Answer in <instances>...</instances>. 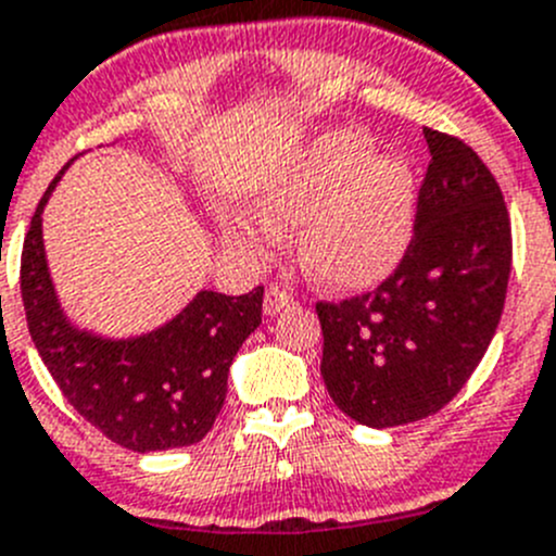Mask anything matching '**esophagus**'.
Segmentation results:
<instances>
[{"mask_svg":"<svg viewBox=\"0 0 556 556\" xmlns=\"http://www.w3.org/2000/svg\"><path fill=\"white\" fill-rule=\"evenodd\" d=\"M290 304H295V295L290 293L288 288H279V285H271V288L266 290V302H263V307H266L268 315H277L279 309L290 307Z\"/></svg>","mask_w":556,"mask_h":556,"instance_id":"esophagus-1","label":"esophagus"}]
</instances>
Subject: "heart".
<instances>
[{
	"mask_svg": "<svg viewBox=\"0 0 556 556\" xmlns=\"http://www.w3.org/2000/svg\"><path fill=\"white\" fill-rule=\"evenodd\" d=\"M365 134L340 131L266 180L254 211L266 230L232 225L230 238L254 254L271 232L301 230L299 254L315 282L365 288L401 261L414 219V180L397 159H370Z\"/></svg>",
	"mask_w": 556,
	"mask_h": 556,
	"instance_id": "1",
	"label": "heart"
}]
</instances>
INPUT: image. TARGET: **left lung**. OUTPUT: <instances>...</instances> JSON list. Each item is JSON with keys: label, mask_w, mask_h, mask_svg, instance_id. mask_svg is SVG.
<instances>
[{"label": "left lung", "mask_w": 556, "mask_h": 556, "mask_svg": "<svg viewBox=\"0 0 556 556\" xmlns=\"http://www.w3.org/2000/svg\"><path fill=\"white\" fill-rule=\"evenodd\" d=\"M422 131L428 173L397 268L378 288L315 304L326 389L370 428L417 422L458 395L494 340L510 279L500 184L464 139Z\"/></svg>", "instance_id": "8db88e82"}]
</instances>
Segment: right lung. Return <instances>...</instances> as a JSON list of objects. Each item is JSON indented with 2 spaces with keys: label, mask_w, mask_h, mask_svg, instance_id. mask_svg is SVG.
<instances>
[{
  "label": "right lung",
  "mask_w": 556,
  "mask_h": 556,
  "mask_svg": "<svg viewBox=\"0 0 556 556\" xmlns=\"http://www.w3.org/2000/svg\"><path fill=\"white\" fill-rule=\"evenodd\" d=\"M60 175L40 197L21 249V299L40 359L65 401L114 444L134 453L197 444L225 406L232 356L261 326L263 285L247 295L202 290L178 318L137 340L76 331L60 313L40 236Z\"/></svg>",
  "instance_id": "right-lung-1"
}]
</instances>
